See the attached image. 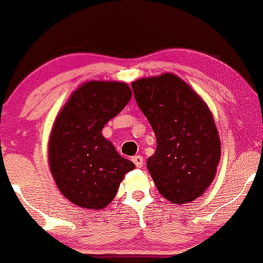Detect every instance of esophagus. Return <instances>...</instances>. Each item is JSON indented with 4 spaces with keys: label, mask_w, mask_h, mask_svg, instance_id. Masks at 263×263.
I'll use <instances>...</instances> for the list:
<instances>
[{
    "label": "esophagus",
    "mask_w": 263,
    "mask_h": 263,
    "mask_svg": "<svg viewBox=\"0 0 263 263\" xmlns=\"http://www.w3.org/2000/svg\"><path fill=\"white\" fill-rule=\"evenodd\" d=\"M132 161L134 162V164L137 166L138 168H141L142 166H144V158H142V156H134L132 158Z\"/></svg>",
    "instance_id": "obj_1"
}]
</instances>
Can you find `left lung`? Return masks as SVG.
Segmentation results:
<instances>
[{
    "label": "left lung",
    "instance_id": "left-lung-1",
    "mask_svg": "<svg viewBox=\"0 0 263 263\" xmlns=\"http://www.w3.org/2000/svg\"><path fill=\"white\" fill-rule=\"evenodd\" d=\"M138 106L157 140L147 170L164 199L189 203L212 183L221 158L213 116L179 77L164 73L132 84Z\"/></svg>",
    "mask_w": 263,
    "mask_h": 263
}]
</instances>
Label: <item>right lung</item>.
<instances>
[{
	"label": "right lung",
	"instance_id": "add662e5",
	"mask_svg": "<svg viewBox=\"0 0 263 263\" xmlns=\"http://www.w3.org/2000/svg\"><path fill=\"white\" fill-rule=\"evenodd\" d=\"M132 99L128 84L84 83L58 113L48 141V162L56 185L74 205L102 210L115 199L135 164L122 157L102 128Z\"/></svg>",
	"mask_w": 263,
	"mask_h": 263
}]
</instances>
